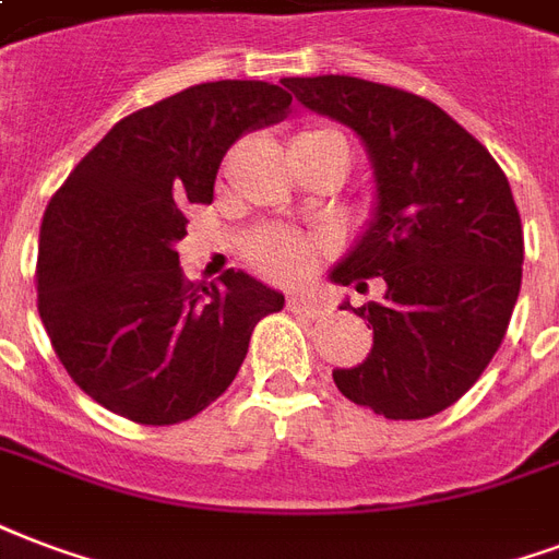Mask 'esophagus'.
Here are the masks:
<instances>
[{"mask_svg":"<svg viewBox=\"0 0 559 559\" xmlns=\"http://www.w3.org/2000/svg\"><path fill=\"white\" fill-rule=\"evenodd\" d=\"M288 309L295 314H309V318H318L324 314L326 306L321 300H312V297H288Z\"/></svg>","mask_w":559,"mask_h":559,"instance_id":"esophagus-1","label":"esophagus"}]
</instances>
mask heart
Segmentation results:
<instances>
[{
	"instance_id": "heart-1",
	"label": "heart",
	"mask_w": 559,
	"mask_h": 559,
	"mask_svg": "<svg viewBox=\"0 0 559 559\" xmlns=\"http://www.w3.org/2000/svg\"><path fill=\"white\" fill-rule=\"evenodd\" d=\"M342 150L350 158L347 138L330 126H309L292 138V153L300 150ZM330 250V238L318 233H304L295 226H262L245 238V259L255 271L274 283H300L312 274L318 259Z\"/></svg>"
}]
</instances>
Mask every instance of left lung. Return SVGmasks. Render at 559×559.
<instances>
[{
  "label": "left lung",
  "mask_w": 559,
  "mask_h": 559,
  "mask_svg": "<svg viewBox=\"0 0 559 559\" xmlns=\"http://www.w3.org/2000/svg\"><path fill=\"white\" fill-rule=\"evenodd\" d=\"M368 146L374 221L333 280L383 300L354 309L374 330L365 362L335 368L338 392L392 421L456 404L498 354L522 288L524 235L489 150L436 103L354 75L283 79ZM350 309V304H344Z\"/></svg>",
  "instance_id": "obj_1"
}]
</instances>
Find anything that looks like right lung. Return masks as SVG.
I'll list each match as a JSON object with an SVG mask.
<instances>
[{"instance_id":"right-lung-1","label":"right lung","mask_w":559,"mask_h":559,"mask_svg":"<svg viewBox=\"0 0 559 559\" xmlns=\"http://www.w3.org/2000/svg\"><path fill=\"white\" fill-rule=\"evenodd\" d=\"M271 82H203L138 108L73 167L44 212L37 312L73 383L146 427L203 413L285 297L245 271L191 283L179 267L188 203H212L238 138L283 120Z\"/></svg>"}]
</instances>
